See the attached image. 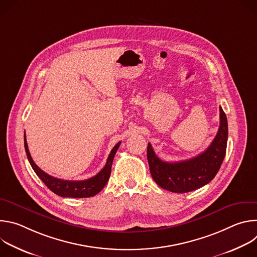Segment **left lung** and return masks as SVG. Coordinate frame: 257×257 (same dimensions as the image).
Here are the masks:
<instances>
[{
  "label": "left lung",
  "mask_w": 257,
  "mask_h": 257,
  "mask_svg": "<svg viewBox=\"0 0 257 257\" xmlns=\"http://www.w3.org/2000/svg\"><path fill=\"white\" fill-rule=\"evenodd\" d=\"M228 140V121L222 106H219L218 131L208 148L187 161L167 163L155 154L151 143L148 145L150 171L157 184L171 192L186 193L198 189L209 183L226 156Z\"/></svg>",
  "instance_id": "left-lung-1"
}]
</instances>
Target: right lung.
Listing matches in <instances>:
<instances>
[{
  "mask_svg": "<svg viewBox=\"0 0 257 257\" xmlns=\"http://www.w3.org/2000/svg\"><path fill=\"white\" fill-rule=\"evenodd\" d=\"M120 144L121 142H118L114 146L113 150L108 155L105 166L94 177H91L87 180H82V181H68V180H62V179L52 177L51 175L45 173L43 170H41L38 166L35 165V163L31 159V156L29 154L28 145L26 142V136L24 133V148H25L26 156L30 163V166L32 167L35 174L38 175L40 179L47 185V187L51 191H53L55 194L62 197L85 198V197L94 196L99 191H101V189L105 186V184L109 179L113 160L119 149Z\"/></svg>",
  "mask_w": 257,
  "mask_h": 257,
  "instance_id": "right-lung-1",
  "label": "right lung"
}]
</instances>
